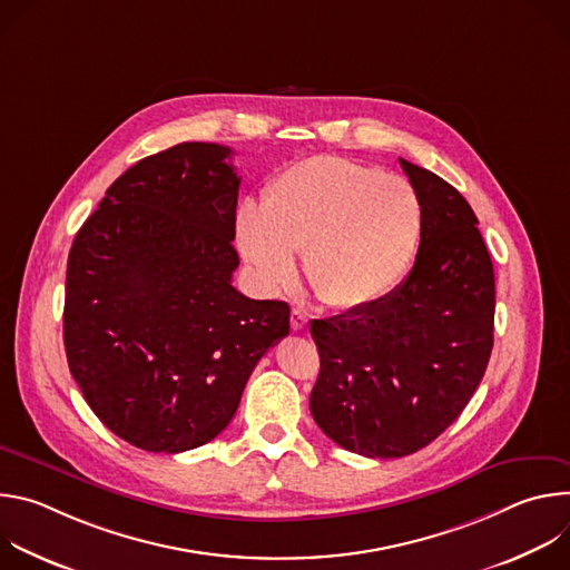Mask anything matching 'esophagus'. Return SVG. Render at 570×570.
I'll list each match as a JSON object with an SVG mask.
<instances>
[{
  "label": "esophagus",
  "instance_id": "obj_1",
  "mask_svg": "<svg viewBox=\"0 0 570 570\" xmlns=\"http://www.w3.org/2000/svg\"><path fill=\"white\" fill-rule=\"evenodd\" d=\"M306 322H308V317H306V313L302 308H293L291 311V330L293 332L306 330Z\"/></svg>",
  "mask_w": 570,
  "mask_h": 570
}]
</instances>
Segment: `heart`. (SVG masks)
Returning a JSON list of instances; mask_svg holds the SVG:
<instances>
[{"mask_svg": "<svg viewBox=\"0 0 570 570\" xmlns=\"http://www.w3.org/2000/svg\"><path fill=\"white\" fill-rule=\"evenodd\" d=\"M422 236V200L413 185L336 155L284 169L262 205L236 214L238 250L268 291L295 277L324 304L358 308L387 295L411 268Z\"/></svg>", "mask_w": 570, "mask_h": 570, "instance_id": "heart-1", "label": "heart"}]
</instances>
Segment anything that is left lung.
<instances>
[{
	"label": "left lung",
	"mask_w": 570,
	"mask_h": 570,
	"mask_svg": "<svg viewBox=\"0 0 570 570\" xmlns=\"http://www.w3.org/2000/svg\"><path fill=\"white\" fill-rule=\"evenodd\" d=\"M422 200L415 266L381 299L311 320V415L365 458H403L464 411L494 347L497 286L478 218L440 176L399 157Z\"/></svg>",
	"instance_id": "1"
}]
</instances>
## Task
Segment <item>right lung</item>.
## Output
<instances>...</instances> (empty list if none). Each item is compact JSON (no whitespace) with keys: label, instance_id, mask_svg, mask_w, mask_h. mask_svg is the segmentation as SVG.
Listing matches in <instances>:
<instances>
[{"label":"right lung","instance_id":"1","mask_svg":"<svg viewBox=\"0 0 570 570\" xmlns=\"http://www.w3.org/2000/svg\"><path fill=\"white\" fill-rule=\"evenodd\" d=\"M232 148L185 141L139 159L78 229L62 338L95 415L128 444L183 453L234 417L291 308L232 286L240 178Z\"/></svg>","mask_w":570,"mask_h":570}]
</instances>
